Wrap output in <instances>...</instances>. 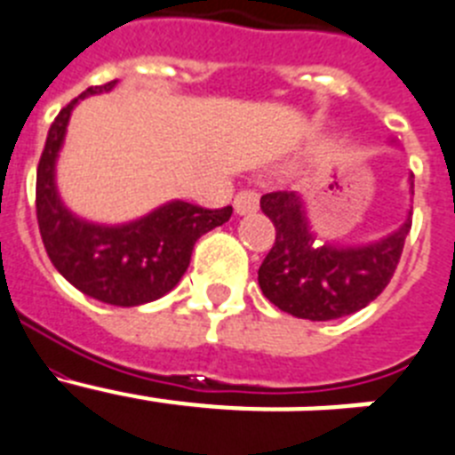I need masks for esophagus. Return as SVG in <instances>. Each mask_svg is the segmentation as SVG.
<instances>
[{
	"instance_id": "1",
	"label": "esophagus",
	"mask_w": 455,
	"mask_h": 455,
	"mask_svg": "<svg viewBox=\"0 0 455 455\" xmlns=\"http://www.w3.org/2000/svg\"><path fill=\"white\" fill-rule=\"evenodd\" d=\"M233 208H235L238 215H250V212H256L259 211V195L251 192V189H243V192H238L235 199H233Z\"/></svg>"
}]
</instances>
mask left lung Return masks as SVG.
Instances as JSON below:
<instances>
[{
  "label": "left lung",
  "mask_w": 455,
  "mask_h": 455,
  "mask_svg": "<svg viewBox=\"0 0 455 455\" xmlns=\"http://www.w3.org/2000/svg\"><path fill=\"white\" fill-rule=\"evenodd\" d=\"M414 195V176H410ZM260 211L270 217L276 235L259 267V286L275 307L307 321H334L364 309L394 276L412 220L378 243L315 247L302 196L270 192L260 196Z\"/></svg>",
  "instance_id": "8db88e82"
}]
</instances>
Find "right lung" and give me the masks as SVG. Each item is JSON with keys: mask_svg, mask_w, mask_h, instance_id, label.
I'll return each instance as SVG.
<instances>
[{"mask_svg": "<svg viewBox=\"0 0 455 455\" xmlns=\"http://www.w3.org/2000/svg\"><path fill=\"white\" fill-rule=\"evenodd\" d=\"M114 84L86 89L50 125L36 173V217L52 266L77 291L114 307H140L167 295L180 282L196 240L228 222L233 208L208 211L188 201H169L134 222L105 227L80 220L63 205L54 167L70 112L82 98Z\"/></svg>", "mask_w": 455, "mask_h": 455, "instance_id": "1", "label": "right lung"}]
</instances>
